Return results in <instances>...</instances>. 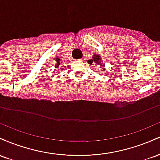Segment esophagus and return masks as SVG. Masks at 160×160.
<instances>
[{
	"instance_id": "esophagus-1",
	"label": "esophagus",
	"mask_w": 160,
	"mask_h": 160,
	"mask_svg": "<svg viewBox=\"0 0 160 160\" xmlns=\"http://www.w3.org/2000/svg\"><path fill=\"white\" fill-rule=\"evenodd\" d=\"M79 61H82V59H79Z\"/></svg>"
}]
</instances>
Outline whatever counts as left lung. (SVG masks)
<instances>
[{
    "instance_id": "8db88e82",
    "label": "left lung",
    "mask_w": 160,
    "mask_h": 160,
    "mask_svg": "<svg viewBox=\"0 0 160 160\" xmlns=\"http://www.w3.org/2000/svg\"><path fill=\"white\" fill-rule=\"evenodd\" d=\"M88 63L89 65H92V63H95V65H96L97 66H102L103 65V61H102V58L99 55H96L94 54V56H92V59L88 60Z\"/></svg>"
}]
</instances>
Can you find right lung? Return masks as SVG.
<instances>
[{
    "label": "right lung",
    "mask_w": 160,
    "mask_h": 160,
    "mask_svg": "<svg viewBox=\"0 0 160 160\" xmlns=\"http://www.w3.org/2000/svg\"><path fill=\"white\" fill-rule=\"evenodd\" d=\"M56 62H57V63L56 64V65H55V68H58V66H59V65H60V59H58V58H56ZM65 68V67L64 68H62V69H64Z\"/></svg>",
    "instance_id": "right-lung-1"
}]
</instances>
